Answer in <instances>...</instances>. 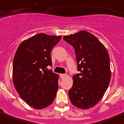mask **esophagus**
Here are the masks:
<instances>
[{
  "instance_id": "1",
  "label": "esophagus",
  "mask_w": 124,
  "mask_h": 124,
  "mask_svg": "<svg viewBox=\"0 0 124 124\" xmlns=\"http://www.w3.org/2000/svg\"><path fill=\"white\" fill-rule=\"evenodd\" d=\"M60 76H61V78H64L66 77V74H61L60 75Z\"/></svg>"
}]
</instances>
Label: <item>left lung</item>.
I'll list each match as a JSON object with an SVG mask.
<instances>
[{
  "instance_id": "8db88e82",
  "label": "left lung",
  "mask_w": 124,
  "mask_h": 124,
  "mask_svg": "<svg viewBox=\"0 0 124 124\" xmlns=\"http://www.w3.org/2000/svg\"><path fill=\"white\" fill-rule=\"evenodd\" d=\"M74 47L80 71L73 76L69 90L71 103L80 109H89L102 99L111 78L110 57L105 46L85 30L63 37Z\"/></svg>"
}]
</instances>
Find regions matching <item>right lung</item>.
<instances>
[{
  "mask_svg": "<svg viewBox=\"0 0 124 124\" xmlns=\"http://www.w3.org/2000/svg\"><path fill=\"white\" fill-rule=\"evenodd\" d=\"M61 36L39 33L20 44L14 55L13 80L21 99L40 110L53 103L59 75L47 68L52 65L51 52Z\"/></svg>",
  "mask_w": 124,
  "mask_h": 124,
  "instance_id": "1",
  "label": "right lung"
}]
</instances>
